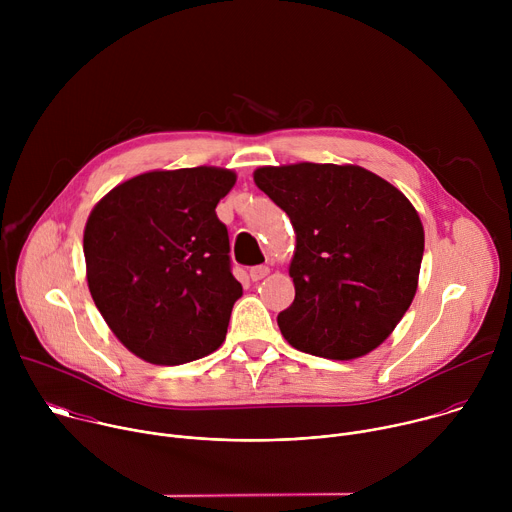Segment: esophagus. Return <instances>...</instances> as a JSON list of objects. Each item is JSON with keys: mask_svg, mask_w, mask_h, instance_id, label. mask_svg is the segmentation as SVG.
Wrapping results in <instances>:
<instances>
[{"mask_svg": "<svg viewBox=\"0 0 512 512\" xmlns=\"http://www.w3.org/2000/svg\"><path fill=\"white\" fill-rule=\"evenodd\" d=\"M269 267L267 265H255V267H251V271H249V275H251V279L253 281H261L263 277H267L269 275Z\"/></svg>", "mask_w": 512, "mask_h": 512, "instance_id": "obj_1", "label": "esophagus"}]
</instances>
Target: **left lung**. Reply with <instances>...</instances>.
I'll return each mask as SVG.
<instances>
[{
	"label": "left lung",
	"instance_id": "1",
	"mask_svg": "<svg viewBox=\"0 0 512 512\" xmlns=\"http://www.w3.org/2000/svg\"><path fill=\"white\" fill-rule=\"evenodd\" d=\"M253 180L296 231V300L277 316L283 338L332 360L383 344L419 281L425 235L409 198L352 164L263 166Z\"/></svg>",
	"mask_w": 512,
	"mask_h": 512
}]
</instances>
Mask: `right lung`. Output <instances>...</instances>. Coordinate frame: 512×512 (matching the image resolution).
Instances as JSON below:
<instances>
[{
  "label": "right lung",
  "instance_id": "add662e5",
  "mask_svg": "<svg viewBox=\"0 0 512 512\" xmlns=\"http://www.w3.org/2000/svg\"><path fill=\"white\" fill-rule=\"evenodd\" d=\"M227 168L154 170L91 210L83 251L95 306L119 342L152 364H184L223 344L243 285L214 212L235 186Z\"/></svg>",
  "mask_w": 512,
  "mask_h": 512
}]
</instances>
